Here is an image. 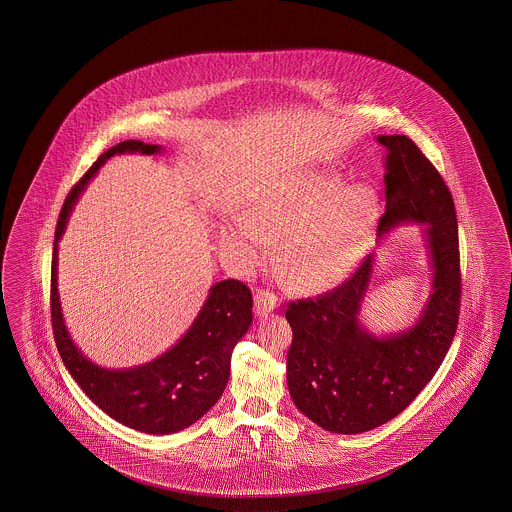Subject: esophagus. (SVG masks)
Masks as SVG:
<instances>
[{
  "mask_svg": "<svg viewBox=\"0 0 512 512\" xmlns=\"http://www.w3.org/2000/svg\"><path fill=\"white\" fill-rule=\"evenodd\" d=\"M276 306H278V298L274 293L263 291V289L255 293V313L257 315H266V313L276 310Z\"/></svg>",
  "mask_w": 512,
  "mask_h": 512,
  "instance_id": "esophagus-1",
  "label": "esophagus"
}]
</instances>
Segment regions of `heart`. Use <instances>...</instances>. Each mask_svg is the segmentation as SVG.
Segmentation results:
<instances>
[{"label": "heart", "instance_id": "1", "mask_svg": "<svg viewBox=\"0 0 512 512\" xmlns=\"http://www.w3.org/2000/svg\"><path fill=\"white\" fill-rule=\"evenodd\" d=\"M377 195L368 184L345 186L334 169L306 172L263 191L249 214L221 225L234 263L257 268L272 255V234H285L281 263L302 289H321L357 263L372 233Z\"/></svg>", "mask_w": 512, "mask_h": 512}]
</instances>
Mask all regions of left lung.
<instances>
[{"label":"left lung","mask_w":512,"mask_h":512,"mask_svg":"<svg viewBox=\"0 0 512 512\" xmlns=\"http://www.w3.org/2000/svg\"><path fill=\"white\" fill-rule=\"evenodd\" d=\"M377 142L387 150V208L377 236L422 225L432 287L417 321L390 334H373L360 321L375 253L334 291L289 304V394L308 419L334 434L370 432L400 415L439 370L460 313L458 223L449 187L409 137L379 135Z\"/></svg>","instance_id":"8db88e82"}]
</instances>
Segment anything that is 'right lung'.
<instances>
[{"label":"right lung","mask_w":512,"mask_h":512,"mask_svg":"<svg viewBox=\"0 0 512 512\" xmlns=\"http://www.w3.org/2000/svg\"><path fill=\"white\" fill-rule=\"evenodd\" d=\"M159 144L124 140L109 148L63 202L54 236L50 311L60 357L78 387L109 417L142 434H176L204 417L229 383L234 345L253 321V298L238 279L214 283L186 334L163 355L133 368H103L86 357L71 338L58 291V244L84 189L109 161L122 154L155 155Z\"/></svg>","instance_id":"1"}]
</instances>
